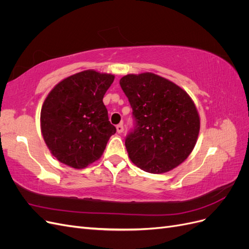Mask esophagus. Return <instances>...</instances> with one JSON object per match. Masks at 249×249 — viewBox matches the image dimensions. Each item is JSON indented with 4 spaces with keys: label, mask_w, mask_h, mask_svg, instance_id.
Returning <instances> with one entry per match:
<instances>
[{
    "label": "esophagus",
    "mask_w": 249,
    "mask_h": 249,
    "mask_svg": "<svg viewBox=\"0 0 249 249\" xmlns=\"http://www.w3.org/2000/svg\"><path fill=\"white\" fill-rule=\"evenodd\" d=\"M116 130H117V133H123L124 132V124H118L117 126H116Z\"/></svg>",
    "instance_id": "34e87169"
}]
</instances>
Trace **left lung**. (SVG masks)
Here are the masks:
<instances>
[{"label":"left lung","mask_w":249,"mask_h":249,"mask_svg":"<svg viewBox=\"0 0 249 249\" xmlns=\"http://www.w3.org/2000/svg\"><path fill=\"white\" fill-rule=\"evenodd\" d=\"M119 84L135 120L124 142L131 161L149 173L167 172L183 163L195 146L200 127L191 97L152 72L126 74Z\"/></svg>","instance_id":"left-lung-1"}]
</instances>
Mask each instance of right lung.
Here are the masks:
<instances>
[{"label":"right lung","mask_w":249,"mask_h":249,"mask_svg":"<svg viewBox=\"0 0 249 249\" xmlns=\"http://www.w3.org/2000/svg\"><path fill=\"white\" fill-rule=\"evenodd\" d=\"M113 81V74L89 70L52 89L42 105L40 126L44 142L58 161L81 169L100 159L116 133L103 103Z\"/></svg>","instance_id":"obj_1"}]
</instances>
